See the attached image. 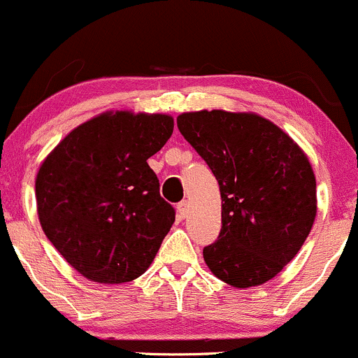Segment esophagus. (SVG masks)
I'll list each match as a JSON object with an SVG mask.
<instances>
[{
  "label": "esophagus",
  "mask_w": 358,
  "mask_h": 358,
  "mask_svg": "<svg viewBox=\"0 0 358 358\" xmlns=\"http://www.w3.org/2000/svg\"><path fill=\"white\" fill-rule=\"evenodd\" d=\"M187 213H189V205H187V201H180L178 205V215L180 218H186Z\"/></svg>",
  "instance_id": "34e87169"
}]
</instances>
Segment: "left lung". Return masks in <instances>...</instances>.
<instances>
[{
	"label": "left lung",
	"mask_w": 358,
	"mask_h": 358,
	"mask_svg": "<svg viewBox=\"0 0 358 358\" xmlns=\"http://www.w3.org/2000/svg\"><path fill=\"white\" fill-rule=\"evenodd\" d=\"M178 128L220 186L222 230L203 249L211 273L237 288L271 280L316 218V178L306 153L257 114L186 113Z\"/></svg>",
	"instance_id": "8db88e82"
}]
</instances>
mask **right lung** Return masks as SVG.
Returning <instances> with one entry per match:
<instances>
[{
  "mask_svg": "<svg viewBox=\"0 0 358 358\" xmlns=\"http://www.w3.org/2000/svg\"><path fill=\"white\" fill-rule=\"evenodd\" d=\"M172 131L165 114L106 113L73 129L42 162V230L85 278L131 282L152 264L176 210L147 160Z\"/></svg>",
  "mask_w": 358,
  "mask_h": 358,
  "instance_id": "add662e5",
  "label": "right lung"
}]
</instances>
